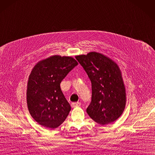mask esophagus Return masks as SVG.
<instances>
[{
    "label": "esophagus",
    "instance_id": "34e87169",
    "mask_svg": "<svg viewBox=\"0 0 155 155\" xmlns=\"http://www.w3.org/2000/svg\"><path fill=\"white\" fill-rule=\"evenodd\" d=\"M81 103L80 102H74V103H72L71 104V107H72L73 108L76 107H78V106H81Z\"/></svg>",
    "mask_w": 155,
    "mask_h": 155
}]
</instances>
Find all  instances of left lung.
<instances>
[{
    "mask_svg": "<svg viewBox=\"0 0 155 155\" xmlns=\"http://www.w3.org/2000/svg\"><path fill=\"white\" fill-rule=\"evenodd\" d=\"M76 59L92 84V100L87 113L101 125L115 121L126 105L125 87L117 63L97 52L78 55Z\"/></svg>",
    "mask_w": 155,
    "mask_h": 155,
    "instance_id": "8db88e82",
    "label": "left lung"
}]
</instances>
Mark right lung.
<instances>
[{"mask_svg": "<svg viewBox=\"0 0 155 155\" xmlns=\"http://www.w3.org/2000/svg\"><path fill=\"white\" fill-rule=\"evenodd\" d=\"M77 65L71 57L54 55L38 62L31 71L27 84V107L40 125L56 128L68 116L71 106L60 84Z\"/></svg>", "mask_w": 155, "mask_h": 155, "instance_id": "1", "label": "right lung"}]
</instances>
